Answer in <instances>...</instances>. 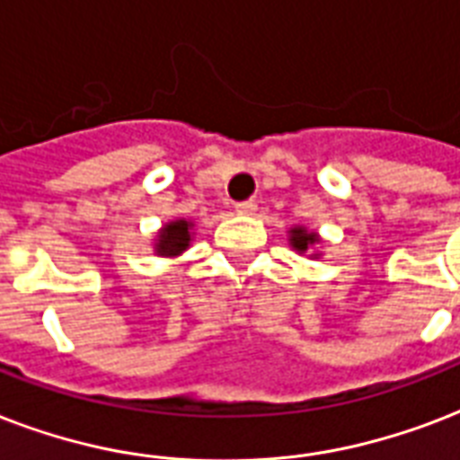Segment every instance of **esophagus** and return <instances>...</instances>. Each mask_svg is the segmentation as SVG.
<instances>
[{"label":"esophagus","mask_w":460,"mask_h":460,"mask_svg":"<svg viewBox=\"0 0 460 460\" xmlns=\"http://www.w3.org/2000/svg\"><path fill=\"white\" fill-rule=\"evenodd\" d=\"M234 211L240 216H252L256 211V204L254 201H240V204H234Z\"/></svg>","instance_id":"esophagus-1"}]
</instances>
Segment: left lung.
<instances>
[{"label": "left lung", "mask_w": 460, "mask_h": 460, "mask_svg": "<svg viewBox=\"0 0 460 460\" xmlns=\"http://www.w3.org/2000/svg\"><path fill=\"white\" fill-rule=\"evenodd\" d=\"M288 244L300 256L309 254V259H319L322 256V252H312V247L322 244V237H319V233L307 230L305 226H293L288 230Z\"/></svg>", "instance_id": "8db88e82"}]
</instances>
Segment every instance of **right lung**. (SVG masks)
Listing matches in <instances>:
<instances>
[{
  "mask_svg": "<svg viewBox=\"0 0 460 460\" xmlns=\"http://www.w3.org/2000/svg\"><path fill=\"white\" fill-rule=\"evenodd\" d=\"M194 223L187 218H174L160 227L155 240H153V252L165 259L184 254L191 247V237H194Z\"/></svg>",
  "mask_w": 460,
  "mask_h": 460,
  "instance_id": "right-lung-1",
  "label": "right lung"
}]
</instances>
